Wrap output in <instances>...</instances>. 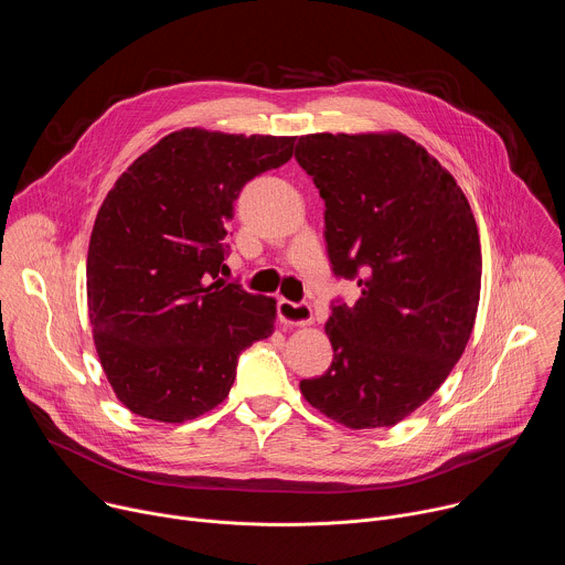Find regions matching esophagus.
<instances>
[{"instance_id": "obj_1", "label": "esophagus", "mask_w": 565, "mask_h": 565, "mask_svg": "<svg viewBox=\"0 0 565 565\" xmlns=\"http://www.w3.org/2000/svg\"><path fill=\"white\" fill-rule=\"evenodd\" d=\"M277 312L279 319L286 327H308L312 321V308L308 303H295L290 299H279L277 301Z\"/></svg>"}]
</instances>
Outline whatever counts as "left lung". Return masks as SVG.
Masks as SVG:
<instances>
[{
	"instance_id": "1",
	"label": "left lung",
	"mask_w": 565,
	"mask_h": 565,
	"mask_svg": "<svg viewBox=\"0 0 565 565\" xmlns=\"http://www.w3.org/2000/svg\"><path fill=\"white\" fill-rule=\"evenodd\" d=\"M327 203L333 273L355 306L327 321L333 364L299 388L349 429L393 427L460 360L480 297V238L454 177L402 134H310L295 149Z\"/></svg>"
}]
</instances>
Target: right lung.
<instances>
[{
    "instance_id": "obj_1",
    "label": "right lung",
    "mask_w": 565,
    "mask_h": 565,
    "mask_svg": "<svg viewBox=\"0 0 565 565\" xmlns=\"http://www.w3.org/2000/svg\"><path fill=\"white\" fill-rule=\"evenodd\" d=\"M292 145L181 129L138 156L103 201L87 303L103 371L131 414L203 416L227 397L241 351L273 335L277 301L218 273L238 192L288 163Z\"/></svg>"
}]
</instances>
